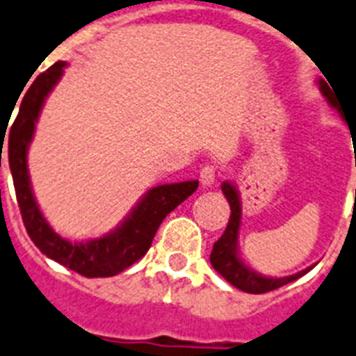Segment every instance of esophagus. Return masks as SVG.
I'll use <instances>...</instances> for the list:
<instances>
[{"label": "esophagus", "mask_w": 356, "mask_h": 356, "mask_svg": "<svg viewBox=\"0 0 356 356\" xmlns=\"http://www.w3.org/2000/svg\"><path fill=\"white\" fill-rule=\"evenodd\" d=\"M214 180H216V167H202V171H200V181H202V185H204V187H209V185L214 184Z\"/></svg>", "instance_id": "34e87169"}]
</instances>
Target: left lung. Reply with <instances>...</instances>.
<instances>
[{"label": "left lung", "mask_w": 356, "mask_h": 356, "mask_svg": "<svg viewBox=\"0 0 356 356\" xmlns=\"http://www.w3.org/2000/svg\"><path fill=\"white\" fill-rule=\"evenodd\" d=\"M320 90L325 96V99L330 102L331 107H337V99H334L333 92L324 79H320ZM222 191H224L225 198L231 205V216H229L224 234L214 242L213 252H211V264L231 286L238 287L240 291H245V293L260 295V293H267V291L286 286V284L300 278L302 275L313 269V266H311L304 271L296 273V275H291V277L269 278L258 275V273L252 271L251 267L245 266L238 257V233H240V222H242V202H240L236 187L231 181H224Z\"/></svg>", "instance_id": "obj_1"}]
</instances>
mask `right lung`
I'll return each mask as SVG.
<instances>
[{"mask_svg": "<svg viewBox=\"0 0 356 356\" xmlns=\"http://www.w3.org/2000/svg\"><path fill=\"white\" fill-rule=\"evenodd\" d=\"M65 65V61H58L51 69L41 72L22 98V105L8 134V167L13 172L23 224L36 248L51 260L79 273L81 277H114L138 262L149 251L163 218L198 189V180L152 187L138 202L127 218L104 236L87 242H69L61 238L47 224L38 207L26 169V151L34 136L41 107L54 85L60 81Z\"/></svg>", "mask_w": 356, "mask_h": 356, "instance_id": "add662e5", "label": "right lung"}]
</instances>
